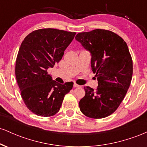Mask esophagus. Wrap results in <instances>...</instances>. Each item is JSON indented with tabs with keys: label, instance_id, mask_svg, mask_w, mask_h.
Listing matches in <instances>:
<instances>
[{
	"label": "esophagus",
	"instance_id": "obj_1",
	"mask_svg": "<svg viewBox=\"0 0 147 147\" xmlns=\"http://www.w3.org/2000/svg\"><path fill=\"white\" fill-rule=\"evenodd\" d=\"M73 86L74 87H80V86L78 85V84H74Z\"/></svg>",
	"mask_w": 147,
	"mask_h": 147
}]
</instances>
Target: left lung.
<instances>
[{"label": "left lung", "instance_id": "obj_1", "mask_svg": "<svg viewBox=\"0 0 147 147\" xmlns=\"http://www.w3.org/2000/svg\"><path fill=\"white\" fill-rule=\"evenodd\" d=\"M91 55V68L98 86L84 87L80 111L87 117L104 118L113 113L125 97L133 75V61L126 42L115 33L97 29L75 36Z\"/></svg>", "mask_w": 147, "mask_h": 147}]
</instances>
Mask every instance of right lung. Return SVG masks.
<instances>
[{
	"label": "right lung",
	"instance_id": "add662e5",
	"mask_svg": "<svg viewBox=\"0 0 147 147\" xmlns=\"http://www.w3.org/2000/svg\"><path fill=\"white\" fill-rule=\"evenodd\" d=\"M76 34L52 28L33 31L22 42L17 55L15 74L25 105L34 114L50 117L59 112L64 96L72 83L61 84L47 70L53 68Z\"/></svg>",
	"mask_w": 147,
	"mask_h": 147
}]
</instances>
